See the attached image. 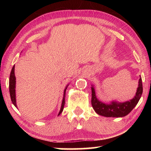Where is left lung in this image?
I'll return each instance as SVG.
<instances>
[{
  "mask_svg": "<svg viewBox=\"0 0 151 151\" xmlns=\"http://www.w3.org/2000/svg\"><path fill=\"white\" fill-rule=\"evenodd\" d=\"M91 104L94 111L97 114L106 117H123L127 115L139 103L142 94V78L140 76L139 86H138L136 94L134 98L124 103H119V102L113 101L109 104L104 103L96 98L95 89L93 85L91 86Z\"/></svg>",
  "mask_w": 151,
  "mask_h": 151,
  "instance_id": "obj_1",
  "label": "left lung"
}]
</instances>
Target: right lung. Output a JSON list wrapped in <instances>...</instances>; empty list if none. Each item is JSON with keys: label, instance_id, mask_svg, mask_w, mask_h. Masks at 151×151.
<instances>
[{"label": "right lung", "instance_id": "right-lung-1", "mask_svg": "<svg viewBox=\"0 0 151 151\" xmlns=\"http://www.w3.org/2000/svg\"><path fill=\"white\" fill-rule=\"evenodd\" d=\"M68 85L66 86V88L65 89V91H64L62 104H61L60 110L59 113H58V115H60V114L62 113V112L63 111L64 106H65V93H66V88H67V87H68ZM15 88H16V77H15V75H14V65L11 70V75H10L9 92H10V95H11L12 103L15 106V107H17V101H16V90H15Z\"/></svg>", "mask_w": 151, "mask_h": 151}]
</instances>
